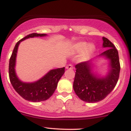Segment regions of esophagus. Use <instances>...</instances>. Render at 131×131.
I'll return each instance as SVG.
<instances>
[{
  "label": "esophagus",
  "mask_w": 131,
  "mask_h": 131,
  "mask_svg": "<svg viewBox=\"0 0 131 131\" xmlns=\"http://www.w3.org/2000/svg\"><path fill=\"white\" fill-rule=\"evenodd\" d=\"M66 69H71V70H72V69H73V67L71 64H68V65L66 67Z\"/></svg>",
  "instance_id": "34e87169"
}]
</instances>
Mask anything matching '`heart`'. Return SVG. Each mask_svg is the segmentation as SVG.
I'll return each instance as SVG.
<instances>
[{"label": "heart", "mask_w": 131, "mask_h": 131, "mask_svg": "<svg viewBox=\"0 0 131 131\" xmlns=\"http://www.w3.org/2000/svg\"><path fill=\"white\" fill-rule=\"evenodd\" d=\"M72 50L76 53H79L82 51L81 58L83 60H85L88 59L92 54L94 53L95 50V46L94 43H89L87 45L85 42H79L73 46Z\"/></svg>", "instance_id": "1"}]
</instances>
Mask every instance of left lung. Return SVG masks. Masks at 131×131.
Listing matches in <instances>:
<instances>
[{
    "instance_id": "8db88e82",
    "label": "left lung",
    "mask_w": 131,
    "mask_h": 131,
    "mask_svg": "<svg viewBox=\"0 0 131 131\" xmlns=\"http://www.w3.org/2000/svg\"><path fill=\"white\" fill-rule=\"evenodd\" d=\"M103 47L107 50L100 54L110 60V70L106 76L100 77L92 72L91 61L78 63L75 66L76 73L73 89L81 100L95 103L103 100L116 85L120 72L118 52L110 40L103 37Z\"/></svg>"
}]
</instances>
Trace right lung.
Returning a JSON list of instances; mask_svg holds the SVG:
<instances>
[{"label": "right lung", "instance_id": "add662e5", "mask_svg": "<svg viewBox=\"0 0 131 131\" xmlns=\"http://www.w3.org/2000/svg\"><path fill=\"white\" fill-rule=\"evenodd\" d=\"M46 36H47L46 34L32 33L19 40L15 46L9 61V78L12 85L21 97L25 100L32 102L44 101L50 98L56 89L58 81L64 73V67L52 70L39 80L29 83L22 82L16 76L15 67L18 48L21 42L29 37Z\"/></svg>", "mask_w": 131, "mask_h": 131}]
</instances>
